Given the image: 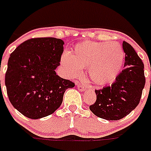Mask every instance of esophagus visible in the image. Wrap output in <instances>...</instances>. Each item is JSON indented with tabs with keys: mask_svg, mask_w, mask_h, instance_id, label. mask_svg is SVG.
<instances>
[{
	"mask_svg": "<svg viewBox=\"0 0 151 151\" xmlns=\"http://www.w3.org/2000/svg\"><path fill=\"white\" fill-rule=\"evenodd\" d=\"M77 88H78V90H79V91H85L86 90L85 87H83V86L81 85H77Z\"/></svg>",
	"mask_w": 151,
	"mask_h": 151,
	"instance_id": "esophagus-1",
	"label": "esophagus"
}]
</instances>
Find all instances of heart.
<instances>
[{"label":"heart","instance_id":"heart-1","mask_svg":"<svg viewBox=\"0 0 151 151\" xmlns=\"http://www.w3.org/2000/svg\"><path fill=\"white\" fill-rule=\"evenodd\" d=\"M125 53L116 42L85 41L77 43L72 52L64 53L61 64L68 76L81 74L87 67L88 75L97 86L111 83L116 79L123 65Z\"/></svg>","mask_w":151,"mask_h":151}]
</instances>
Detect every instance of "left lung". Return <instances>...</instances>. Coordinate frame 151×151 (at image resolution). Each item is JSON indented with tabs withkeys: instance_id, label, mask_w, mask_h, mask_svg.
<instances>
[{
	"instance_id": "left-lung-1",
	"label": "left lung",
	"mask_w": 151,
	"mask_h": 151,
	"mask_svg": "<svg viewBox=\"0 0 151 151\" xmlns=\"http://www.w3.org/2000/svg\"><path fill=\"white\" fill-rule=\"evenodd\" d=\"M126 67L111 86L95 90L96 101L90 110L99 118L108 121L122 119L137 108L145 86L144 65L132 46L123 41Z\"/></svg>"
}]
</instances>
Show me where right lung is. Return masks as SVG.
<instances>
[{
  "instance_id": "1",
  "label": "right lung",
  "mask_w": 151,
  "mask_h": 151,
  "mask_svg": "<svg viewBox=\"0 0 151 151\" xmlns=\"http://www.w3.org/2000/svg\"><path fill=\"white\" fill-rule=\"evenodd\" d=\"M64 44L55 37L33 38L11 54L5 74L7 93L13 107L29 119L53 114L61 106L65 90L75 86L55 72Z\"/></svg>"
}]
</instances>
